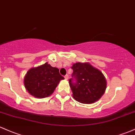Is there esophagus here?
Listing matches in <instances>:
<instances>
[{"instance_id": "esophagus-1", "label": "esophagus", "mask_w": 135, "mask_h": 135, "mask_svg": "<svg viewBox=\"0 0 135 135\" xmlns=\"http://www.w3.org/2000/svg\"><path fill=\"white\" fill-rule=\"evenodd\" d=\"M68 77H69V76H68V75H65V76H64L65 79H66V80L68 79Z\"/></svg>"}]
</instances>
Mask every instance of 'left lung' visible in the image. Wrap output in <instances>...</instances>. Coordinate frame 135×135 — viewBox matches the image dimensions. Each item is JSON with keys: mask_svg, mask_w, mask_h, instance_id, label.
<instances>
[{"mask_svg": "<svg viewBox=\"0 0 135 135\" xmlns=\"http://www.w3.org/2000/svg\"><path fill=\"white\" fill-rule=\"evenodd\" d=\"M69 80L73 98L82 104H92L100 99L106 89V80L100 71L88 63L77 62L71 67Z\"/></svg>", "mask_w": 135, "mask_h": 135, "instance_id": "obj_1", "label": "left lung"}]
</instances>
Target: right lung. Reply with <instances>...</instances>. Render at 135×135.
<instances>
[{
  "mask_svg": "<svg viewBox=\"0 0 135 135\" xmlns=\"http://www.w3.org/2000/svg\"><path fill=\"white\" fill-rule=\"evenodd\" d=\"M64 78L59 69L45 63L37 68H31L24 78L27 91L37 98H45L51 95L60 80Z\"/></svg>",
  "mask_w": 135,
  "mask_h": 135,
  "instance_id": "right-lung-1",
  "label": "right lung"
}]
</instances>
